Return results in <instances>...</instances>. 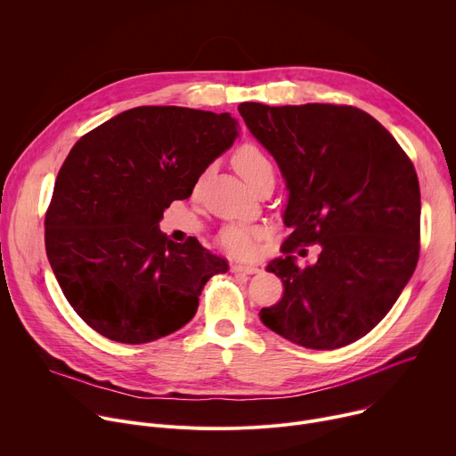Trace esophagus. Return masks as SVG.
<instances>
[{"instance_id": "34e87169", "label": "esophagus", "mask_w": 456, "mask_h": 456, "mask_svg": "<svg viewBox=\"0 0 456 456\" xmlns=\"http://www.w3.org/2000/svg\"><path fill=\"white\" fill-rule=\"evenodd\" d=\"M232 273H241V274H257L259 269L256 265H241V264H232L231 265Z\"/></svg>"}]
</instances>
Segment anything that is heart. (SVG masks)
<instances>
[{
	"mask_svg": "<svg viewBox=\"0 0 456 456\" xmlns=\"http://www.w3.org/2000/svg\"><path fill=\"white\" fill-rule=\"evenodd\" d=\"M234 166L238 173L247 180L250 185L259 175L271 171L273 166L269 159L264 155L262 150H257L256 146H243L238 150L234 155ZM265 229L257 227V225H248V224H232L227 225L220 232V245L224 247L225 252L236 257H248L256 252L257 248V240L264 238Z\"/></svg>",
	"mask_w": 456,
	"mask_h": 456,
	"instance_id": "1",
	"label": "heart"
}]
</instances>
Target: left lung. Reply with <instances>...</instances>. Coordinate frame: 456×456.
Wrapping results in <instances>:
<instances>
[{"label": "left lung", "mask_w": 456, "mask_h": 456, "mask_svg": "<svg viewBox=\"0 0 456 456\" xmlns=\"http://www.w3.org/2000/svg\"><path fill=\"white\" fill-rule=\"evenodd\" d=\"M238 111L289 189L283 222L292 232L283 256L267 265L285 292L259 319L312 350L364 338L419 262L420 189L411 160L380 122L354 106L241 102ZM310 242L320 245V257L301 270L291 252Z\"/></svg>", "instance_id": "1"}]
</instances>
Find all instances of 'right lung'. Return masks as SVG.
<instances>
[{
    "label": "right lung",
    "instance_id": "1",
    "mask_svg": "<svg viewBox=\"0 0 456 456\" xmlns=\"http://www.w3.org/2000/svg\"><path fill=\"white\" fill-rule=\"evenodd\" d=\"M238 132L229 113L139 106L76 142L53 185L45 245L64 297L95 332L126 345L169 336L197 314L209 278L229 271L199 240L175 243L159 224Z\"/></svg>",
    "mask_w": 456,
    "mask_h": 456
}]
</instances>
